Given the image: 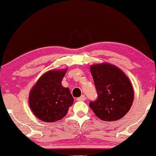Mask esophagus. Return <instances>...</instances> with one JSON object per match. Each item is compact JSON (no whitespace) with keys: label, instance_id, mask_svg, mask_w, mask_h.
Instances as JSON below:
<instances>
[{"label":"esophagus","instance_id":"1","mask_svg":"<svg viewBox=\"0 0 156 156\" xmlns=\"http://www.w3.org/2000/svg\"><path fill=\"white\" fill-rule=\"evenodd\" d=\"M85 100H86V97H85V95H84V94H82V96L80 97L79 98H77L78 101H84Z\"/></svg>","mask_w":156,"mask_h":156}]
</instances>
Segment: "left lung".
I'll return each mask as SVG.
<instances>
[{"instance_id": "8db88e82", "label": "left lung", "mask_w": 156, "mask_h": 156, "mask_svg": "<svg viewBox=\"0 0 156 156\" xmlns=\"http://www.w3.org/2000/svg\"><path fill=\"white\" fill-rule=\"evenodd\" d=\"M98 97L90 101V107L104 121L123 118L133 104L132 84L120 69L109 64H95L90 67Z\"/></svg>"}]
</instances>
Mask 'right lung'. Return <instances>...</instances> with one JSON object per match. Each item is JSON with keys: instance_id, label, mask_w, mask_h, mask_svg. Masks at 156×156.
Listing matches in <instances>:
<instances>
[{"instance_id": "add662e5", "label": "right lung", "mask_w": 156, "mask_h": 156, "mask_svg": "<svg viewBox=\"0 0 156 156\" xmlns=\"http://www.w3.org/2000/svg\"><path fill=\"white\" fill-rule=\"evenodd\" d=\"M66 73L54 70L46 72L38 80L30 92L29 105L32 112L44 122H55L66 115L74 99L68 88L62 85Z\"/></svg>"}]
</instances>
